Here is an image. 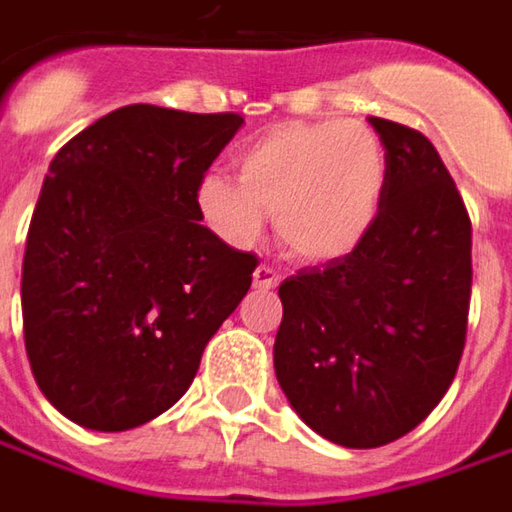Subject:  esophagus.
Here are the masks:
<instances>
[{"label": "esophagus", "instance_id": "obj_1", "mask_svg": "<svg viewBox=\"0 0 512 512\" xmlns=\"http://www.w3.org/2000/svg\"><path fill=\"white\" fill-rule=\"evenodd\" d=\"M280 283V277H277V272H274L272 266H257L255 269V286L257 289H274Z\"/></svg>", "mask_w": 512, "mask_h": 512}]
</instances>
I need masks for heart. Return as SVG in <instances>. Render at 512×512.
Returning <instances> with one entry per match:
<instances>
[{
    "instance_id": "obj_1",
    "label": "heart",
    "mask_w": 512,
    "mask_h": 512,
    "mask_svg": "<svg viewBox=\"0 0 512 512\" xmlns=\"http://www.w3.org/2000/svg\"><path fill=\"white\" fill-rule=\"evenodd\" d=\"M235 178L203 175L201 218L223 240L252 246L263 215L289 255L306 263L348 257L377 221L388 158L377 135L345 121H291L235 155Z\"/></svg>"
}]
</instances>
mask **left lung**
I'll use <instances>...</instances> for the list:
<instances>
[{
    "label": "left lung",
    "mask_w": 512,
    "mask_h": 512,
    "mask_svg": "<svg viewBox=\"0 0 512 512\" xmlns=\"http://www.w3.org/2000/svg\"><path fill=\"white\" fill-rule=\"evenodd\" d=\"M388 158L360 249L280 283L274 374L297 416L343 448L388 445L431 414L462 360L470 218L422 133L368 118Z\"/></svg>",
    "instance_id": "1"
}]
</instances>
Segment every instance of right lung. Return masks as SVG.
<instances>
[{
	"instance_id": "obj_1",
	"label": "right lung",
	"mask_w": 512,
	"mask_h": 512,
	"mask_svg": "<svg viewBox=\"0 0 512 512\" xmlns=\"http://www.w3.org/2000/svg\"><path fill=\"white\" fill-rule=\"evenodd\" d=\"M235 113L130 104L50 161L22 263L33 377L90 431H130L172 408L206 343L252 286L257 257L198 221L203 172Z\"/></svg>"
}]
</instances>
